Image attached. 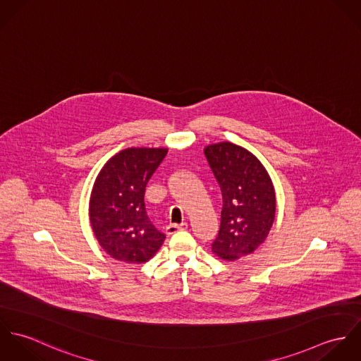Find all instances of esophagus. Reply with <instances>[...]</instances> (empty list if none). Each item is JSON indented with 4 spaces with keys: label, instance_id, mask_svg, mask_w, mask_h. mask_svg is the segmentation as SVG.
Masks as SVG:
<instances>
[{
    "label": "esophagus",
    "instance_id": "34e87169",
    "mask_svg": "<svg viewBox=\"0 0 361 361\" xmlns=\"http://www.w3.org/2000/svg\"><path fill=\"white\" fill-rule=\"evenodd\" d=\"M188 228V222H180V224H169L166 226V235H173L179 231H185Z\"/></svg>",
    "mask_w": 361,
    "mask_h": 361
}]
</instances>
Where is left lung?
Returning <instances> with one entry per match:
<instances>
[{"mask_svg":"<svg viewBox=\"0 0 361 361\" xmlns=\"http://www.w3.org/2000/svg\"><path fill=\"white\" fill-rule=\"evenodd\" d=\"M222 193L221 225L212 252L224 259L253 253L275 218V193L261 162L246 149L224 142L204 149Z\"/></svg>","mask_w":361,"mask_h":361,"instance_id":"obj_1","label":"left lung"}]
</instances>
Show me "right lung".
<instances>
[{
    "mask_svg": "<svg viewBox=\"0 0 361 361\" xmlns=\"http://www.w3.org/2000/svg\"><path fill=\"white\" fill-rule=\"evenodd\" d=\"M165 149H126L100 171L90 199V222L104 250L129 264L146 262L165 240L150 222L145 190Z\"/></svg>",
    "mask_w": 361,
    "mask_h": 361,
    "instance_id": "1",
    "label": "right lung"
}]
</instances>
